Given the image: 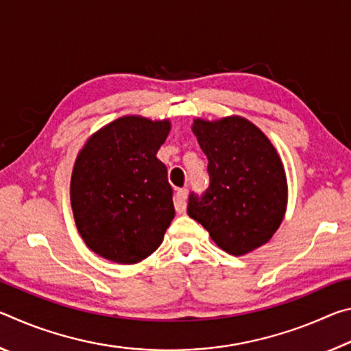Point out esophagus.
Returning a JSON list of instances; mask_svg holds the SVG:
<instances>
[{
  "label": "esophagus",
  "instance_id": "1",
  "mask_svg": "<svg viewBox=\"0 0 351 351\" xmlns=\"http://www.w3.org/2000/svg\"><path fill=\"white\" fill-rule=\"evenodd\" d=\"M187 195H189V190L187 189H180L175 195V209L176 212H186V207H187Z\"/></svg>",
  "mask_w": 351,
  "mask_h": 351
}]
</instances>
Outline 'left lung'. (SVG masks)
<instances>
[{
  "label": "left lung",
  "mask_w": 351,
  "mask_h": 351,
  "mask_svg": "<svg viewBox=\"0 0 351 351\" xmlns=\"http://www.w3.org/2000/svg\"><path fill=\"white\" fill-rule=\"evenodd\" d=\"M207 156L209 187L190 193L187 213L228 254L243 255L268 243L287 210V176L274 145L246 119L192 125Z\"/></svg>",
  "instance_id": "obj_1"
}]
</instances>
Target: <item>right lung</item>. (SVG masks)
Returning <instances> with one entry per match:
<instances>
[{"mask_svg":"<svg viewBox=\"0 0 351 351\" xmlns=\"http://www.w3.org/2000/svg\"><path fill=\"white\" fill-rule=\"evenodd\" d=\"M169 121L125 116L93 134L74 164L71 206L86 246L122 265L147 258L175 217L167 167L156 153Z\"/></svg>","mask_w":351,"mask_h":351,"instance_id":"add662e5","label":"right lung"}]
</instances>
